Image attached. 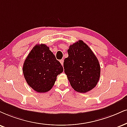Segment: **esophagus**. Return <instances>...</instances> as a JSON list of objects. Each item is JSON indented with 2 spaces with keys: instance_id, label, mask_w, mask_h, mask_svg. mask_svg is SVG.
Returning <instances> with one entry per match:
<instances>
[{
  "instance_id": "obj_1",
  "label": "esophagus",
  "mask_w": 127,
  "mask_h": 127,
  "mask_svg": "<svg viewBox=\"0 0 127 127\" xmlns=\"http://www.w3.org/2000/svg\"><path fill=\"white\" fill-rule=\"evenodd\" d=\"M60 62H61V65L63 66V65H64V59H61V60H60Z\"/></svg>"
}]
</instances>
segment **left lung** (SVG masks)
I'll return each mask as SVG.
<instances>
[{
	"label": "left lung",
	"mask_w": 127,
	"mask_h": 127,
	"mask_svg": "<svg viewBox=\"0 0 127 127\" xmlns=\"http://www.w3.org/2000/svg\"><path fill=\"white\" fill-rule=\"evenodd\" d=\"M68 57L64 59V71L72 88L81 93L92 90L99 79V61L82 40L70 45Z\"/></svg>",
	"instance_id": "obj_1"
}]
</instances>
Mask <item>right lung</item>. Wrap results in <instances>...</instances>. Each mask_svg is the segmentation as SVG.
Returning a JSON list of instances; mask_svg holds the SVG:
<instances>
[{"label":"right lung","mask_w":127,"mask_h":127,"mask_svg":"<svg viewBox=\"0 0 127 127\" xmlns=\"http://www.w3.org/2000/svg\"><path fill=\"white\" fill-rule=\"evenodd\" d=\"M23 73L26 82L37 92H46L54 85L63 67L45 44L36 45L25 61Z\"/></svg>","instance_id":"obj_1"}]
</instances>
